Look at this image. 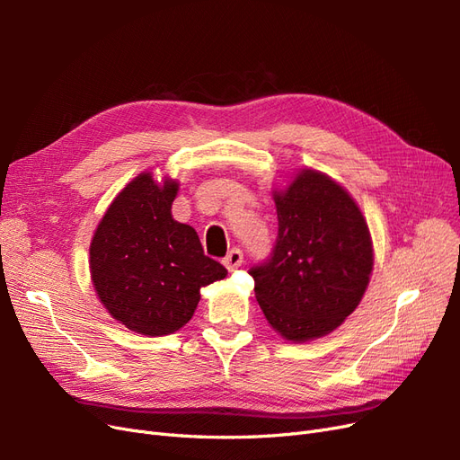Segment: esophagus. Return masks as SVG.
<instances>
[{
  "label": "esophagus",
  "mask_w": 460,
  "mask_h": 460,
  "mask_svg": "<svg viewBox=\"0 0 460 460\" xmlns=\"http://www.w3.org/2000/svg\"><path fill=\"white\" fill-rule=\"evenodd\" d=\"M225 267L228 269V270H235V269H240L242 267V262H243V253L240 252V249H230L228 252V255L225 257Z\"/></svg>",
  "instance_id": "34e87169"
}]
</instances>
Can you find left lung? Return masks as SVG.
<instances>
[{"mask_svg": "<svg viewBox=\"0 0 460 460\" xmlns=\"http://www.w3.org/2000/svg\"><path fill=\"white\" fill-rule=\"evenodd\" d=\"M272 198L276 245L249 274L269 324L284 340L305 343L358 307L374 267L372 238L357 201L324 172L301 169Z\"/></svg>", "mask_w": 460, "mask_h": 460, "instance_id": "8db88e82", "label": "left lung"}]
</instances>
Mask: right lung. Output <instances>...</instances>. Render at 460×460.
<instances>
[{
  "label": "right lung",
  "mask_w": 460,
  "mask_h": 460,
  "mask_svg": "<svg viewBox=\"0 0 460 460\" xmlns=\"http://www.w3.org/2000/svg\"><path fill=\"white\" fill-rule=\"evenodd\" d=\"M178 180L140 172L107 207L90 243L97 297L117 323L142 336L190 323L201 288L228 270L203 253L198 232L172 218Z\"/></svg>",
  "instance_id": "1"
}]
</instances>
